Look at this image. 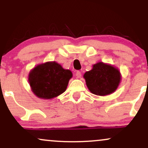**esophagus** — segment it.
Wrapping results in <instances>:
<instances>
[{"label":"esophagus","mask_w":148,"mask_h":148,"mask_svg":"<svg viewBox=\"0 0 148 148\" xmlns=\"http://www.w3.org/2000/svg\"><path fill=\"white\" fill-rule=\"evenodd\" d=\"M76 76L78 78V79H80V78L81 77V72H79V71H77V72H76Z\"/></svg>","instance_id":"esophagus-1"}]
</instances>
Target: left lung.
<instances>
[{
    "mask_svg": "<svg viewBox=\"0 0 148 148\" xmlns=\"http://www.w3.org/2000/svg\"><path fill=\"white\" fill-rule=\"evenodd\" d=\"M86 86L90 92L99 96L111 95L116 90L121 81L119 69L110 64L99 62L91 70L84 74Z\"/></svg>",
    "mask_w": 148,
    "mask_h": 148,
    "instance_id": "8db88e82",
    "label": "left lung"
}]
</instances>
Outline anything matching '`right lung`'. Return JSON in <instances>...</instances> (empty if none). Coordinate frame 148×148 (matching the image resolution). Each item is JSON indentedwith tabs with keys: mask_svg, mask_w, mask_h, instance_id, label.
<instances>
[{
	"mask_svg": "<svg viewBox=\"0 0 148 148\" xmlns=\"http://www.w3.org/2000/svg\"><path fill=\"white\" fill-rule=\"evenodd\" d=\"M72 72L55 61L37 64L28 74L31 90L37 97L51 99L67 89Z\"/></svg>",
	"mask_w": 148,
	"mask_h": 148,
	"instance_id": "right-lung-1",
	"label": "right lung"
}]
</instances>
